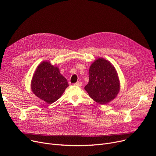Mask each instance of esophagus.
<instances>
[{"label":"esophagus","instance_id":"1","mask_svg":"<svg viewBox=\"0 0 156 156\" xmlns=\"http://www.w3.org/2000/svg\"><path fill=\"white\" fill-rule=\"evenodd\" d=\"M74 85H76V86L81 87V86H82V83H81V82H77V83H74Z\"/></svg>","mask_w":156,"mask_h":156}]
</instances>
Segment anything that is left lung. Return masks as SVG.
Returning <instances> with one entry per match:
<instances>
[{
  "instance_id": "left-lung-1",
  "label": "left lung",
  "mask_w": 156,
  "mask_h": 156,
  "mask_svg": "<svg viewBox=\"0 0 156 156\" xmlns=\"http://www.w3.org/2000/svg\"><path fill=\"white\" fill-rule=\"evenodd\" d=\"M89 82L85 90L96 102L106 104L115 98L119 91L117 72L108 61L103 58L92 63L89 72Z\"/></svg>"
}]
</instances>
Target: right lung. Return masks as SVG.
Wrapping results in <instances>:
<instances>
[{"mask_svg": "<svg viewBox=\"0 0 156 156\" xmlns=\"http://www.w3.org/2000/svg\"><path fill=\"white\" fill-rule=\"evenodd\" d=\"M68 86L59 68L47 61L38 66L31 81L33 92L49 104L59 99Z\"/></svg>", "mask_w": 156, "mask_h": 156, "instance_id": "add662e5", "label": "right lung"}]
</instances>
